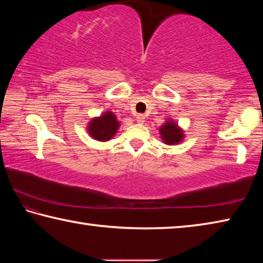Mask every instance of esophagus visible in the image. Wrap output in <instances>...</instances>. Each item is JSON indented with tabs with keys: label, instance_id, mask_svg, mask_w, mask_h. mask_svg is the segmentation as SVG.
Wrapping results in <instances>:
<instances>
[{
	"label": "esophagus",
	"instance_id": "esophagus-1",
	"mask_svg": "<svg viewBox=\"0 0 263 263\" xmlns=\"http://www.w3.org/2000/svg\"><path fill=\"white\" fill-rule=\"evenodd\" d=\"M137 122L138 123H140V124H142L145 122V116L144 115H137Z\"/></svg>",
	"mask_w": 263,
	"mask_h": 263
}]
</instances>
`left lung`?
I'll return each mask as SVG.
<instances>
[{
  "instance_id": "left-lung-1",
  "label": "left lung",
  "mask_w": 263,
  "mask_h": 263,
  "mask_svg": "<svg viewBox=\"0 0 263 263\" xmlns=\"http://www.w3.org/2000/svg\"><path fill=\"white\" fill-rule=\"evenodd\" d=\"M160 137L166 145H177L183 140V130L173 119H167L166 123L159 128Z\"/></svg>"
}]
</instances>
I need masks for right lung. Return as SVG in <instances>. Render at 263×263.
I'll list each match as a JSON object with an SVG mask.
<instances>
[{
    "instance_id": "obj_1",
    "label": "right lung",
    "mask_w": 263,
    "mask_h": 263,
    "mask_svg": "<svg viewBox=\"0 0 263 263\" xmlns=\"http://www.w3.org/2000/svg\"><path fill=\"white\" fill-rule=\"evenodd\" d=\"M119 127V122L112 111H105L100 117L92 118L88 124V133L99 141H108L115 137Z\"/></svg>"
}]
</instances>
